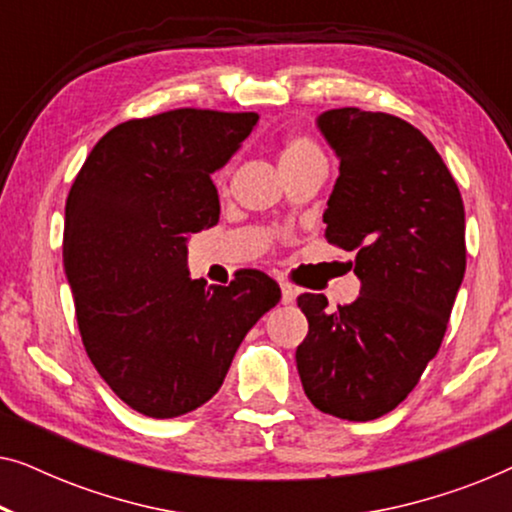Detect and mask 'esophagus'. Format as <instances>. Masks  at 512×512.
<instances>
[{"label":"esophagus","mask_w":512,"mask_h":512,"mask_svg":"<svg viewBox=\"0 0 512 512\" xmlns=\"http://www.w3.org/2000/svg\"><path fill=\"white\" fill-rule=\"evenodd\" d=\"M279 289H282V305H291L296 300V289L291 284H279Z\"/></svg>","instance_id":"obj_1"}]
</instances>
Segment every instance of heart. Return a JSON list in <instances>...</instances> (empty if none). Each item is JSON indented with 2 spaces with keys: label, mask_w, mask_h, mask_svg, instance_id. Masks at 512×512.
<instances>
[{
  "label": "heart",
  "mask_w": 512,
  "mask_h": 512,
  "mask_svg": "<svg viewBox=\"0 0 512 512\" xmlns=\"http://www.w3.org/2000/svg\"><path fill=\"white\" fill-rule=\"evenodd\" d=\"M314 156H321V151L317 149V144H314L312 139L293 137L289 139V144L284 146L282 163H286V160H303V158H314ZM223 177H226V172H223Z\"/></svg>",
  "instance_id": "heart-1"
}]
</instances>
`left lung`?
<instances>
[{"mask_svg": "<svg viewBox=\"0 0 512 512\" xmlns=\"http://www.w3.org/2000/svg\"><path fill=\"white\" fill-rule=\"evenodd\" d=\"M317 128L340 160L326 240L354 251L361 293L328 312L303 293L298 375L314 408L368 422L405 401L438 354L466 272L464 202L415 125L382 111H324Z\"/></svg>", "mask_w": 512, "mask_h": 512, "instance_id": "8db88e82", "label": "left lung"}]
</instances>
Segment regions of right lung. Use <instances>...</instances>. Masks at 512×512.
I'll list each match as a JSON object with an SVG mask.
<instances>
[{
    "mask_svg": "<svg viewBox=\"0 0 512 512\" xmlns=\"http://www.w3.org/2000/svg\"><path fill=\"white\" fill-rule=\"evenodd\" d=\"M258 114L174 109L111 128L76 174L62 261L83 347L111 391L170 419L221 389L251 326L282 298L240 270L228 286L188 272V235L219 221L212 174Z\"/></svg>",
    "mask_w": 512,
    "mask_h": 512,
    "instance_id": "1",
    "label": "right lung"
}]
</instances>
